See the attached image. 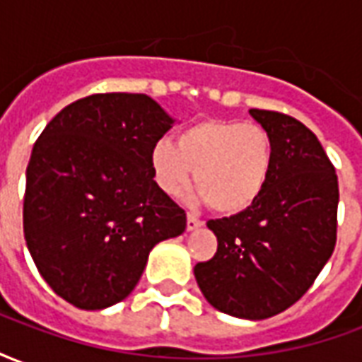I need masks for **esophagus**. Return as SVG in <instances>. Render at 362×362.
Instances as JSON below:
<instances>
[{"instance_id": "esophagus-1", "label": "esophagus", "mask_w": 362, "mask_h": 362, "mask_svg": "<svg viewBox=\"0 0 362 362\" xmlns=\"http://www.w3.org/2000/svg\"><path fill=\"white\" fill-rule=\"evenodd\" d=\"M202 225H204V221L197 219L194 215H188V219H186V228H188V230H196V228H199Z\"/></svg>"}]
</instances>
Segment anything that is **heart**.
Listing matches in <instances>:
<instances>
[{
  "mask_svg": "<svg viewBox=\"0 0 362 362\" xmlns=\"http://www.w3.org/2000/svg\"><path fill=\"white\" fill-rule=\"evenodd\" d=\"M272 166L269 134L258 124L235 119H202L174 145L158 141L151 151V170L166 196L186 194L196 173V188L221 215L248 209L266 188Z\"/></svg>",
  "mask_w": 362,
  "mask_h": 362,
  "instance_id": "obj_1",
  "label": "heart"
}]
</instances>
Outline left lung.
Returning <instances> with one entry per match:
<instances>
[{
    "mask_svg": "<svg viewBox=\"0 0 362 362\" xmlns=\"http://www.w3.org/2000/svg\"><path fill=\"white\" fill-rule=\"evenodd\" d=\"M273 143L262 196L244 211L207 221L217 252L194 275L207 303L246 320L272 318L312 287L337 238V174L303 122L252 108Z\"/></svg>",
    "mask_w": 362,
    "mask_h": 362,
    "instance_id": "8db88e82",
    "label": "left lung"
}]
</instances>
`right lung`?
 Wrapping results in <instances>:
<instances>
[{
	"label": "right lung",
	"mask_w": 362,
	"mask_h": 362,
	"mask_svg": "<svg viewBox=\"0 0 362 362\" xmlns=\"http://www.w3.org/2000/svg\"><path fill=\"white\" fill-rule=\"evenodd\" d=\"M174 119L151 96L100 93L44 127L27 166L23 230L52 291L83 310L124 300L149 252L184 233L186 213L151 170Z\"/></svg>",
	"instance_id": "1"
}]
</instances>
